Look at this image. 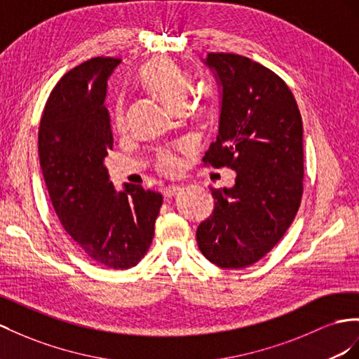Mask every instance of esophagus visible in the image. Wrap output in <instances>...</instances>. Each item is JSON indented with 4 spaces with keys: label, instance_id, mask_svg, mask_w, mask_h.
Masks as SVG:
<instances>
[{
    "label": "esophagus",
    "instance_id": "1",
    "mask_svg": "<svg viewBox=\"0 0 359 359\" xmlns=\"http://www.w3.org/2000/svg\"><path fill=\"white\" fill-rule=\"evenodd\" d=\"M180 191V185H168V187H163V189H162V192H163V196L165 197H172V196H176L177 192Z\"/></svg>",
    "mask_w": 359,
    "mask_h": 359
}]
</instances>
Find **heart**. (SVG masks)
<instances>
[{"label":"heart","mask_w":359,"mask_h":359,"mask_svg":"<svg viewBox=\"0 0 359 359\" xmlns=\"http://www.w3.org/2000/svg\"><path fill=\"white\" fill-rule=\"evenodd\" d=\"M141 85L153 94L161 97L172 110L185 107L189 90V79L183 69L171 59H151L141 67L137 72ZM124 106L119 103L115 110V126L124 124ZM158 165L162 171H174L177 168L179 159L172 151H162L158 158Z\"/></svg>","instance_id":"1"}]
</instances>
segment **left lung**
I'll return each instance as SVG.
<instances>
[{"label":"left lung","instance_id":"1","mask_svg":"<svg viewBox=\"0 0 359 359\" xmlns=\"http://www.w3.org/2000/svg\"><path fill=\"white\" fill-rule=\"evenodd\" d=\"M222 109L217 141L203 162L236 171L235 185L212 191V215L197 227L205 258L222 269L258 262L291 226L303 194V126L287 83L232 53H209Z\"/></svg>","mask_w":359,"mask_h":359}]
</instances>
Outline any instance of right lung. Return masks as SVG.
<instances>
[{"mask_svg": "<svg viewBox=\"0 0 359 359\" xmlns=\"http://www.w3.org/2000/svg\"><path fill=\"white\" fill-rule=\"evenodd\" d=\"M119 59L94 57L54 86L39 127V161L60 224L89 258L107 269L135 267L149 252L162 196L124 183L104 167L114 147L107 80Z\"/></svg>", "mask_w": 359, "mask_h": 359, "instance_id": "obj_1", "label": "right lung"}]
</instances>
